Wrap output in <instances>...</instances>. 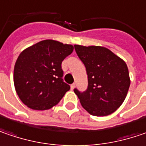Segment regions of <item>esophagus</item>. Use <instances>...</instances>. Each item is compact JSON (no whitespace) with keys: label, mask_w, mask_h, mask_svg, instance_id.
Here are the masks:
<instances>
[{"label":"esophagus","mask_w":146,"mask_h":146,"mask_svg":"<svg viewBox=\"0 0 146 146\" xmlns=\"http://www.w3.org/2000/svg\"><path fill=\"white\" fill-rule=\"evenodd\" d=\"M71 90H73L74 89V87H75V83H73V84H71Z\"/></svg>","instance_id":"34e87169"}]
</instances>
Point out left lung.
<instances>
[{"instance_id": "obj_1", "label": "left lung", "mask_w": 146, "mask_h": 146, "mask_svg": "<svg viewBox=\"0 0 146 146\" xmlns=\"http://www.w3.org/2000/svg\"><path fill=\"white\" fill-rule=\"evenodd\" d=\"M74 49L85 65L88 86L84 92L73 91L89 113L110 115L123 104L130 86L126 63L107 48L75 45Z\"/></svg>"}]
</instances>
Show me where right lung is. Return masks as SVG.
Returning <instances> with one entry per match:
<instances>
[{"instance_id": "1", "label": "right lung", "mask_w": 146, "mask_h": 146, "mask_svg": "<svg viewBox=\"0 0 146 146\" xmlns=\"http://www.w3.org/2000/svg\"><path fill=\"white\" fill-rule=\"evenodd\" d=\"M73 50L72 45L45 40L19 54L14 69V83L24 105L36 110H46L60 101L70 89L63 80L61 64Z\"/></svg>"}]
</instances>
